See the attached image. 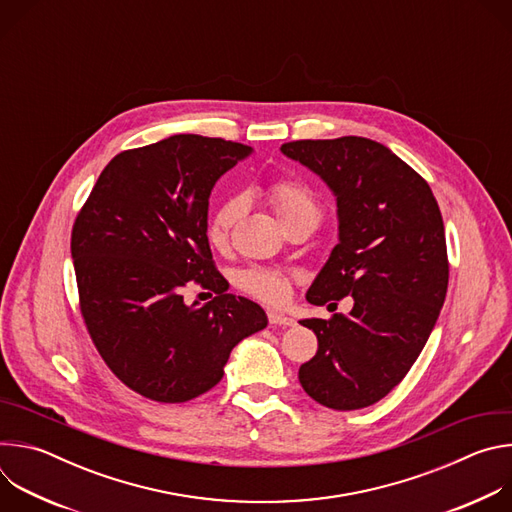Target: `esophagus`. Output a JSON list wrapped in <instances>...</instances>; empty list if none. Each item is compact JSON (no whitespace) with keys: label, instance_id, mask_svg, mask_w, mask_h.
Returning a JSON list of instances; mask_svg holds the SVG:
<instances>
[{"label":"esophagus","instance_id":"1","mask_svg":"<svg viewBox=\"0 0 512 512\" xmlns=\"http://www.w3.org/2000/svg\"><path fill=\"white\" fill-rule=\"evenodd\" d=\"M267 318H269V324H271V326H294V324H296L294 318H289V316L279 314V312H269Z\"/></svg>","mask_w":512,"mask_h":512}]
</instances>
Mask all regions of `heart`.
<instances>
[{
    "instance_id": "heart-1",
    "label": "heart",
    "mask_w": 512,
    "mask_h": 512,
    "mask_svg": "<svg viewBox=\"0 0 512 512\" xmlns=\"http://www.w3.org/2000/svg\"><path fill=\"white\" fill-rule=\"evenodd\" d=\"M265 198L273 208L279 225L285 221H294V218H306V221L316 225L322 212L316 194L308 186L294 180L273 182L265 188ZM239 210L241 202L237 198H231L212 212L206 227V237L212 247L223 249L229 243V235L237 221ZM237 283L245 294L273 306L283 304L291 291V275L269 267L245 269L239 273Z\"/></svg>"
}]
</instances>
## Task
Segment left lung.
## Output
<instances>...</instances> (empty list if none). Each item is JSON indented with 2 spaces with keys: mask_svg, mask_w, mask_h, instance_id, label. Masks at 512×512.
<instances>
[{
  "mask_svg": "<svg viewBox=\"0 0 512 512\" xmlns=\"http://www.w3.org/2000/svg\"><path fill=\"white\" fill-rule=\"evenodd\" d=\"M281 152L320 176L338 208V245L306 300L354 302L346 316L300 322L318 338L300 383L324 407H369L409 373L444 306L450 267L440 206L429 184L373 139H302Z\"/></svg>",
  "mask_w": 512,
  "mask_h": 512,
  "instance_id": "left-lung-1",
  "label": "left lung"
}]
</instances>
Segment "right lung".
<instances>
[{"label": "right lung", "mask_w": 512, "mask_h": 512, "mask_svg": "<svg viewBox=\"0 0 512 512\" xmlns=\"http://www.w3.org/2000/svg\"><path fill=\"white\" fill-rule=\"evenodd\" d=\"M249 145L180 133L117 154L72 227L81 312L115 377L160 403H184L225 375L231 350L267 326L263 308L227 294L206 237L208 198ZM198 280L217 298L188 307Z\"/></svg>", "instance_id": "obj_1"}]
</instances>
